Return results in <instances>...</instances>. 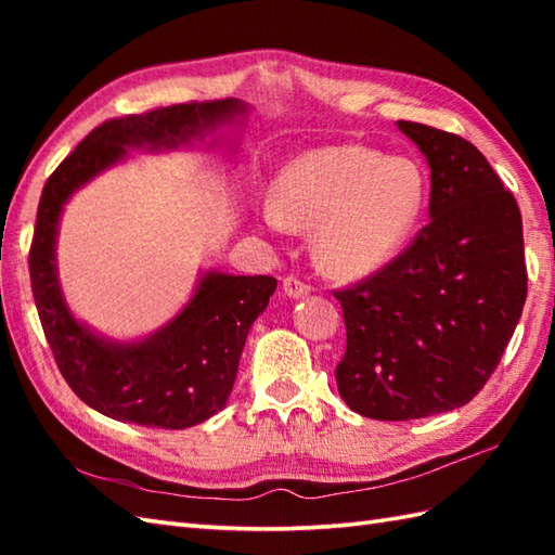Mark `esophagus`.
Wrapping results in <instances>:
<instances>
[{"mask_svg": "<svg viewBox=\"0 0 555 555\" xmlns=\"http://www.w3.org/2000/svg\"><path fill=\"white\" fill-rule=\"evenodd\" d=\"M284 293L288 298H302V296H308V293H310V286L305 284V281H300L298 276H286L284 279Z\"/></svg>", "mask_w": 555, "mask_h": 555, "instance_id": "34e87169", "label": "esophagus"}]
</instances>
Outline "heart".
Listing matches in <instances>:
<instances>
[{
  "mask_svg": "<svg viewBox=\"0 0 555 555\" xmlns=\"http://www.w3.org/2000/svg\"><path fill=\"white\" fill-rule=\"evenodd\" d=\"M424 207L420 169L403 157L344 145L293 159L271 185V227L314 229L317 264L336 279L388 262Z\"/></svg>",
  "mask_w": 555,
  "mask_h": 555,
  "instance_id": "1",
  "label": "heart"
}]
</instances>
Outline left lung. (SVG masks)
I'll list each match as a JSON object with an SVG mask.
<instances>
[{
    "label": "left lung",
    "mask_w": 555,
    "mask_h": 555,
    "mask_svg": "<svg viewBox=\"0 0 555 555\" xmlns=\"http://www.w3.org/2000/svg\"><path fill=\"white\" fill-rule=\"evenodd\" d=\"M431 169L429 223L391 262L334 291L346 320L338 393L362 417L403 422L473 400L527 298L522 217L481 152L398 121Z\"/></svg>",
    "instance_id": "left-lung-1"
}]
</instances>
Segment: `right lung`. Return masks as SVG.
<instances>
[{"label":"right lung","mask_w":555,"mask_h":555,"mask_svg":"<svg viewBox=\"0 0 555 555\" xmlns=\"http://www.w3.org/2000/svg\"><path fill=\"white\" fill-rule=\"evenodd\" d=\"M241 100L188 102L109 119L80 140L47 179L28 255L33 298L56 367L74 393L112 420L185 429L227 405L253 322L276 291L274 276L207 271L191 302L138 344H116L80 324L56 279V229L66 199L128 150H171L205 140L245 116Z\"/></svg>","instance_id":"1"}]
</instances>
